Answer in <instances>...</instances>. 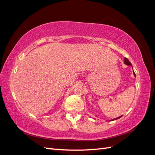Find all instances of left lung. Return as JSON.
Returning <instances> with one entry per match:
<instances>
[{"instance_id": "1", "label": "left lung", "mask_w": 155, "mask_h": 155, "mask_svg": "<svg viewBox=\"0 0 155 155\" xmlns=\"http://www.w3.org/2000/svg\"><path fill=\"white\" fill-rule=\"evenodd\" d=\"M124 63L125 64H127V65H129V66H130L131 67L133 68V66H132V64H131L129 61V59H127L126 58H125V59H124ZM133 74H134V77H136V75H135V74H134V70H133ZM122 116H119V117H118V118H114V119H112V120H110V121H113V120H118V119H119V118H120Z\"/></svg>"}]
</instances>
